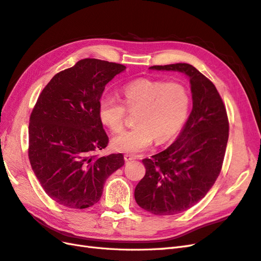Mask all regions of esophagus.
Returning <instances> with one entry per match:
<instances>
[{"label":"esophagus","instance_id":"esophagus-1","mask_svg":"<svg viewBox=\"0 0 261 261\" xmlns=\"http://www.w3.org/2000/svg\"><path fill=\"white\" fill-rule=\"evenodd\" d=\"M124 159H125V161H130V160H134V159H135V155L126 153V154H124Z\"/></svg>","mask_w":261,"mask_h":261}]
</instances>
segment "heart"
<instances>
[{
  "instance_id": "heart-1",
  "label": "heart",
  "mask_w": 261,
  "mask_h": 261,
  "mask_svg": "<svg viewBox=\"0 0 261 261\" xmlns=\"http://www.w3.org/2000/svg\"><path fill=\"white\" fill-rule=\"evenodd\" d=\"M123 103L111 94L99 100L98 115L101 123L112 133L124 127L126 110L137 111L135 127L118 134L111 141L117 152L138 153L152 144L164 143L181 128L191 109V92L177 82L137 80L122 88Z\"/></svg>"
}]
</instances>
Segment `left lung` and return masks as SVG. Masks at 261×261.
<instances>
[{"label": "left lung", "instance_id": "1", "mask_svg": "<svg viewBox=\"0 0 261 261\" xmlns=\"http://www.w3.org/2000/svg\"><path fill=\"white\" fill-rule=\"evenodd\" d=\"M189 78L193 110L169 148L144 159L146 174L135 188L138 206L156 216L176 215L201 200L217 180L228 139V120L220 94L208 78L187 63L149 67Z\"/></svg>", "mask_w": 261, "mask_h": 261}]
</instances>
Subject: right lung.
I'll list each match as a JSON object with an SVG mask.
<instances>
[{
	"instance_id": "obj_1",
	"label": "right lung",
	"mask_w": 261,
	"mask_h": 261,
	"mask_svg": "<svg viewBox=\"0 0 261 261\" xmlns=\"http://www.w3.org/2000/svg\"><path fill=\"white\" fill-rule=\"evenodd\" d=\"M125 68L81 60L55 75L37 100L29 120V161L44 192L62 206H93L107 178L124 165L122 153H93L109 143L98 115L99 100L106 85Z\"/></svg>"
}]
</instances>
